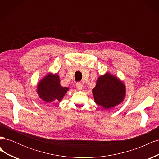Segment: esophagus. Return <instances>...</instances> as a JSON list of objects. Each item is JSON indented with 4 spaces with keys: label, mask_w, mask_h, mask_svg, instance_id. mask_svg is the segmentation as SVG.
<instances>
[{
    "label": "esophagus",
    "mask_w": 159,
    "mask_h": 159,
    "mask_svg": "<svg viewBox=\"0 0 159 159\" xmlns=\"http://www.w3.org/2000/svg\"><path fill=\"white\" fill-rule=\"evenodd\" d=\"M75 86H76L77 89H79V90H81V89H82V88H83L82 84H81V83H80V82H77L75 84Z\"/></svg>",
    "instance_id": "obj_1"
}]
</instances>
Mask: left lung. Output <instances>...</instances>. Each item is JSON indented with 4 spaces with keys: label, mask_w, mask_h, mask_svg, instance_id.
<instances>
[{
    "label": "left lung",
    "mask_w": 159,
    "mask_h": 159,
    "mask_svg": "<svg viewBox=\"0 0 159 159\" xmlns=\"http://www.w3.org/2000/svg\"><path fill=\"white\" fill-rule=\"evenodd\" d=\"M92 91L95 102L107 109L119 104L125 95L123 83L109 74L99 77Z\"/></svg>",
    "instance_id": "1"
}]
</instances>
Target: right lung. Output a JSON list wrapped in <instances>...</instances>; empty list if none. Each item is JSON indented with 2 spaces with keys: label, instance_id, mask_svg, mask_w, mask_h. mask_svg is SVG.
Returning a JSON list of instances; mask_svg holds the SVG:
<instances>
[{
  "label": "right lung",
  "instance_id": "add662e5",
  "mask_svg": "<svg viewBox=\"0 0 159 159\" xmlns=\"http://www.w3.org/2000/svg\"><path fill=\"white\" fill-rule=\"evenodd\" d=\"M68 88L62 87L57 74H49L45 77L38 85V93L46 102L57 100L60 102Z\"/></svg>",
  "mask_w": 159,
  "mask_h": 159
}]
</instances>
